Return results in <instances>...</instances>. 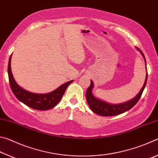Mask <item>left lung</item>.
Listing matches in <instances>:
<instances>
[{"instance_id": "left-lung-1", "label": "left lung", "mask_w": 158, "mask_h": 158, "mask_svg": "<svg viewBox=\"0 0 158 158\" xmlns=\"http://www.w3.org/2000/svg\"><path fill=\"white\" fill-rule=\"evenodd\" d=\"M137 49L141 53V55L143 56L144 60H145L146 68L145 56H144L143 52H141L139 49H138L137 48ZM146 70H147V68H146ZM147 79H148V73H146L145 82H144L142 89H141L139 93H138L137 95L136 96L135 98H133L132 100L128 101L127 102L118 104V105H111V104H109L107 102H106L100 100H99V99L94 97L93 95L92 94L93 83L91 80H90V85H89V87L88 88L86 93H85V97H86L87 102L89 104L90 109H91L93 112H95V114L100 115V116H116V115L123 114L125 111L130 110V109H132L133 106L137 103V102L139 100V99L141 98V95H142V93L144 90V88H145L146 85Z\"/></svg>"}]
</instances>
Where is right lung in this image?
<instances>
[{
  "instance_id": "add662e5",
  "label": "right lung",
  "mask_w": 158,
  "mask_h": 158,
  "mask_svg": "<svg viewBox=\"0 0 158 158\" xmlns=\"http://www.w3.org/2000/svg\"><path fill=\"white\" fill-rule=\"evenodd\" d=\"M11 56L12 55L10 56L9 59L7 72H8L9 82L12 91L19 100L34 109L44 111L54 107L61 100L68 85L73 81V80H72L66 82L58 88L56 90L46 94H37V93L28 92L20 87L16 83L13 77L11 67H10Z\"/></svg>"
}]
</instances>
